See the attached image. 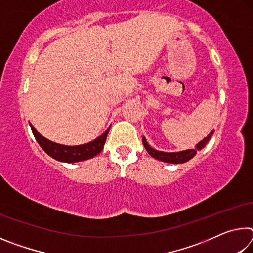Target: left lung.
Listing matches in <instances>:
<instances>
[{"instance_id": "8db88e82", "label": "left lung", "mask_w": 253, "mask_h": 253, "mask_svg": "<svg viewBox=\"0 0 253 253\" xmlns=\"http://www.w3.org/2000/svg\"><path fill=\"white\" fill-rule=\"evenodd\" d=\"M212 135H213V130L210 132L208 137H205L203 140H201V142L198 145H196V148L186 149V151L176 152V153H165V152L156 151V149H154V148L149 146V145L146 142V139H145V137H143V144H144V147L146 148V151L148 152L149 155L153 156L154 158H156V160L165 162V163H173V164H181V163H185L187 161H190L191 158H193L196 155L198 151L202 149L205 146V145L208 144L209 140L211 139Z\"/></svg>"}]
</instances>
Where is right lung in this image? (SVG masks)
<instances>
[{
	"label": "right lung",
	"mask_w": 253,
	"mask_h": 253,
	"mask_svg": "<svg viewBox=\"0 0 253 253\" xmlns=\"http://www.w3.org/2000/svg\"><path fill=\"white\" fill-rule=\"evenodd\" d=\"M30 126H31V130L34 135V138L37 139V142L39 143L42 149H43L49 156L54 158V160L66 163L85 161L89 160V158L95 157L97 154H99L102 151V148H104L107 135H108L109 132L108 128L104 134L100 135L98 138L93 139L90 143L78 145V146H66V145H60L46 139L45 137H43L37 131L36 128H34L31 124H30Z\"/></svg>",
	"instance_id": "1"
}]
</instances>
